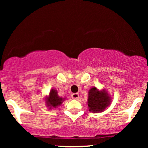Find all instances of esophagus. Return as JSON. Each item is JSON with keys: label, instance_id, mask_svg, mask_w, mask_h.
<instances>
[{"label": "esophagus", "instance_id": "34e87169", "mask_svg": "<svg viewBox=\"0 0 148 148\" xmlns=\"http://www.w3.org/2000/svg\"><path fill=\"white\" fill-rule=\"evenodd\" d=\"M79 97V95L78 93H74L72 95V98L73 99H78Z\"/></svg>", "mask_w": 148, "mask_h": 148}]
</instances>
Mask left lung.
<instances>
[{"label":"left lung","mask_w":148,"mask_h":148,"mask_svg":"<svg viewBox=\"0 0 148 148\" xmlns=\"http://www.w3.org/2000/svg\"><path fill=\"white\" fill-rule=\"evenodd\" d=\"M112 101L111 97L106 90H98L92 87L88 92V106L89 111L92 113H99L106 109Z\"/></svg>","instance_id":"obj_1"}]
</instances>
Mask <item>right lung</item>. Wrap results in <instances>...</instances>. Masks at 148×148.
I'll return each mask as SVG.
<instances>
[{
	"label": "right lung",
	"instance_id": "1",
	"mask_svg": "<svg viewBox=\"0 0 148 148\" xmlns=\"http://www.w3.org/2000/svg\"><path fill=\"white\" fill-rule=\"evenodd\" d=\"M64 99L65 98H62L58 96L56 90L52 88L49 95L46 97L45 103L47 107L51 109V108H56L60 106L63 101H64Z\"/></svg>",
	"mask_w": 148,
	"mask_h": 148
}]
</instances>
